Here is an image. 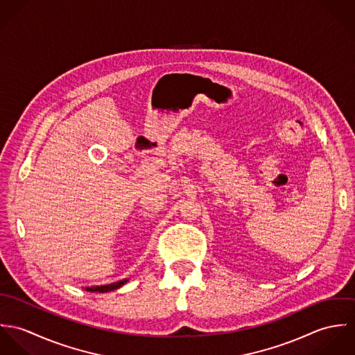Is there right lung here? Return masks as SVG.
<instances>
[{
  "label": "right lung",
  "mask_w": 355,
  "mask_h": 355,
  "mask_svg": "<svg viewBox=\"0 0 355 355\" xmlns=\"http://www.w3.org/2000/svg\"><path fill=\"white\" fill-rule=\"evenodd\" d=\"M128 282V279H124V280H119V282H114V283H110V284H105V286H96V287H86L87 291L90 293H107V291H113V290H117L120 288L123 284H125Z\"/></svg>",
  "instance_id": "right-lung-1"
}]
</instances>
